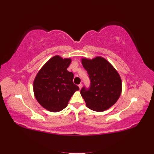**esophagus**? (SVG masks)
<instances>
[{
    "label": "esophagus",
    "instance_id": "1",
    "mask_svg": "<svg viewBox=\"0 0 154 154\" xmlns=\"http://www.w3.org/2000/svg\"><path fill=\"white\" fill-rule=\"evenodd\" d=\"M78 87H79V88H80V89H81L82 87V83H80V84H79Z\"/></svg>",
    "mask_w": 154,
    "mask_h": 154
}]
</instances>
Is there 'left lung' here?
I'll list each match as a JSON object with an SVG mask.
<instances>
[{
  "label": "left lung",
  "instance_id": "left-lung-1",
  "mask_svg": "<svg viewBox=\"0 0 154 154\" xmlns=\"http://www.w3.org/2000/svg\"><path fill=\"white\" fill-rule=\"evenodd\" d=\"M83 67L91 80L88 90L80 91L88 109L103 112L113 106L122 94V81L119 73L109 62L101 57L81 59Z\"/></svg>",
  "mask_w": 154,
  "mask_h": 154
}]
</instances>
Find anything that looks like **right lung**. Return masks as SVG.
Segmentation results:
<instances>
[{
    "label": "right lung",
    "mask_w": 154,
    "mask_h": 154,
    "mask_svg": "<svg viewBox=\"0 0 154 154\" xmlns=\"http://www.w3.org/2000/svg\"><path fill=\"white\" fill-rule=\"evenodd\" d=\"M71 58L56 55L50 58L37 73L33 92L39 104L53 112L61 111L68 105L79 87L74 84V74L67 71Z\"/></svg>",
    "instance_id": "1"
}]
</instances>
